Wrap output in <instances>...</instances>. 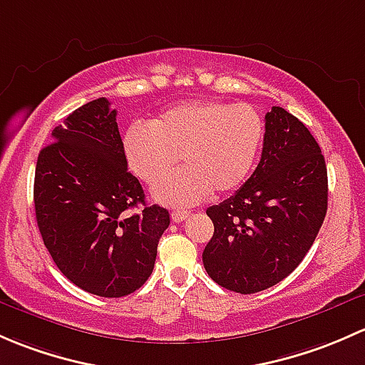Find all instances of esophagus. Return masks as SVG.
Here are the masks:
<instances>
[{
    "label": "esophagus",
    "instance_id": "esophagus-1",
    "mask_svg": "<svg viewBox=\"0 0 365 365\" xmlns=\"http://www.w3.org/2000/svg\"><path fill=\"white\" fill-rule=\"evenodd\" d=\"M187 217H190V210H174V212H172V221H174V223H182Z\"/></svg>",
    "mask_w": 365,
    "mask_h": 365
}]
</instances>
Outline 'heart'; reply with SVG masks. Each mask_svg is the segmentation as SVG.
Masks as SVG:
<instances>
[{
	"label": "heart",
	"mask_w": 365,
	"mask_h": 365,
	"mask_svg": "<svg viewBox=\"0 0 365 365\" xmlns=\"http://www.w3.org/2000/svg\"><path fill=\"white\" fill-rule=\"evenodd\" d=\"M264 119L246 103L220 100L182 101L161 112L151 125H133L123 151L135 175L156 184L179 161L181 170L155 187L167 205H193L210 191L227 195L246 182L264 142Z\"/></svg>",
	"instance_id": "1"
}]
</instances>
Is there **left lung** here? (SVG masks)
Masks as SVG:
<instances>
[{
	"label": "left lung",
	"instance_id": "obj_1",
	"mask_svg": "<svg viewBox=\"0 0 365 365\" xmlns=\"http://www.w3.org/2000/svg\"><path fill=\"white\" fill-rule=\"evenodd\" d=\"M329 200L327 165L311 131L272 107L264 149L242 187L210 205L212 239L202 260L220 287L257 294L290 276L313 246Z\"/></svg>",
	"mask_w": 365,
	"mask_h": 365
}]
</instances>
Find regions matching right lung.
<instances>
[{
    "label": "right lung",
    "instance_id": "obj_1",
    "mask_svg": "<svg viewBox=\"0 0 365 365\" xmlns=\"http://www.w3.org/2000/svg\"><path fill=\"white\" fill-rule=\"evenodd\" d=\"M115 108L107 98L73 110L52 130L35 170V212L45 247L73 284L98 297L133 294L155 269L170 225L128 172ZM145 205L140 213L127 209Z\"/></svg>",
    "mask_w": 365,
    "mask_h": 365
}]
</instances>
